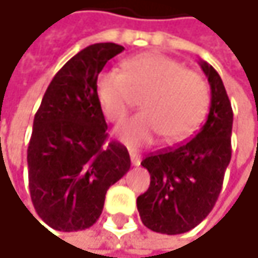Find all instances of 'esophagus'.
I'll return each instance as SVG.
<instances>
[{"label":"esophagus","mask_w":258,"mask_h":258,"mask_svg":"<svg viewBox=\"0 0 258 258\" xmlns=\"http://www.w3.org/2000/svg\"><path fill=\"white\" fill-rule=\"evenodd\" d=\"M130 158H131V164L133 166H139L140 164V155L136 151L130 149Z\"/></svg>","instance_id":"34e87169"}]
</instances>
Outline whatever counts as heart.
Segmentation results:
<instances>
[{
    "instance_id": "b5f03b06",
    "label": "heart",
    "mask_w": 258,
    "mask_h": 258,
    "mask_svg": "<svg viewBox=\"0 0 258 258\" xmlns=\"http://www.w3.org/2000/svg\"><path fill=\"white\" fill-rule=\"evenodd\" d=\"M97 98L110 122H121L142 95L143 112L116 128L127 145H148L164 136L169 143L189 137L205 118L209 92L203 78L179 61L157 52L142 53L122 62V73L103 70L95 83Z\"/></svg>"
}]
</instances>
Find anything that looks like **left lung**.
I'll list each match as a JSON object with an SVG mask.
<instances>
[{"mask_svg":"<svg viewBox=\"0 0 258 258\" xmlns=\"http://www.w3.org/2000/svg\"><path fill=\"white\" fill-rule=\"evenodd\" d=\"M199 64L211 85L205 125L191 140L151 154L142 161L151 183L137 197V211L142 223L152 232L180 234L199 226L218 200L232 158L229 95L217 70L206 61Z\"/></svg>","mask_w":258,"mask_h":258,"instance_id":"obj_1","label":"left lung"}]
</instances>
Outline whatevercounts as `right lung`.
Returning a JSON list of instances; mask_svg holds the SVG:
<instances>
[{"label":"right lung","instance_id":"1","mask_svg":"<svg viewBox=\"0 0 258 258\" xmlns=\"http://www.w3.org/2000/svg\"><path fill=\"white\" fill-rule=\"evenodd\" d=\"M122 50L115 43L80 50L52 79L34 116L26 157L29 192L35 212L53 230L89 229L103 212L109 186L130 170L127 148L106 142L95 91L106 62Z\"/></svg>","mask_w":258,"mask_h":258}]
</instances>
